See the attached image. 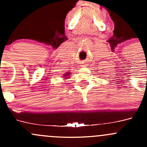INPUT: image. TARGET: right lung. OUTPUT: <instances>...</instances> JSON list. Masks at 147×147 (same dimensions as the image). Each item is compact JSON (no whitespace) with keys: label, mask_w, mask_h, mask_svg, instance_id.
<instances>
[{"label":"right lung","mask_w":147,"mask_h":147,"mask_svg":"<svg viewBox=\"0 0 147 147\" xmlns=\"http://www.w3.org/2000/svg\"><path fill=\"white\" fill-rule=\"evenodd\" d=\"M68 75V73H67V75H65V76H67V75Z\"/></svg>","instance_id":"right-lung-1"}]
</instances>
